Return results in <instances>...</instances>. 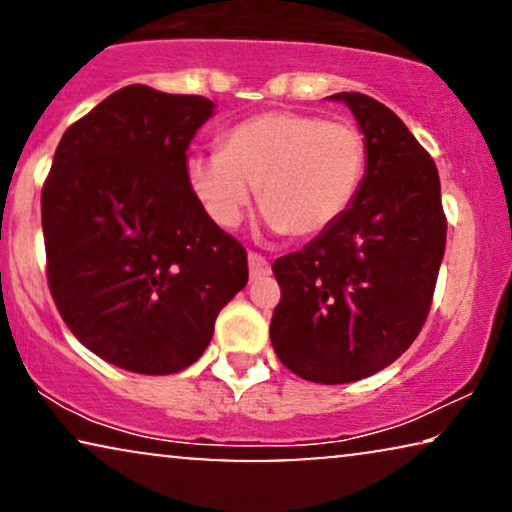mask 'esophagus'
<instances>
[{
  "instance_id": "obj_1",
  "label": "esophagus",
  "mask_w": 512,
  "mask_h": 512,
  "mask_svg": "<svg viewBox=\"0 0 512 512\" xmlns=\"http://www.w3.org/2000/svg\"><path fill=\"white\" fill-rule=\"evenodd\" d=\"M249 275L251 279H261L265 275H270V263L265 261L261 254H254V251L249 254Z\"/></svg>"
}]
</instances>
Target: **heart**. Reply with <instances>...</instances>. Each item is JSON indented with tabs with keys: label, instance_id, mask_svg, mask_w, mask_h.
Returning <instances> with one entry per match:
<instances>
[{
	"label": "heart",
	"instance_id": "heart-1",
	"mask_svg": "<svg viewBox=\"0 0 512 512\" xmlns=\"http://www.w3.org/2000/svg\"><path fill=\"white\" fill-rule=\"evenodd\" d=\"M366 174V139L352 123L265 111L233 125L221 153H198L188 179L219 226L242 221L258 188L268 226L314 237L352 207Z\"/></svg>",
	"mask_w": 512,
	"mask_h": 512
}]
</instances>
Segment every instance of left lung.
I'll list each match as a JSON object with an SVG mask.
<instances>
[{"label":"left lung","mask_w":512,"mask_h":512,"mask_svg":"<svg viewBox=\"0 0 512 512\" xmlns=\"http://www.w3.org/2000/svg\"><path fill=\"white\" fill-rule=\"evenodd\" d=\"M331 100L359 123L366 174L331 228L272 263L282 300L270 340L291 373L345 384L387 368L422 331L447 221L436 163L401 118L361 93Z\"/></svg>","instance_id":"left-lung-1"}]
</instances>
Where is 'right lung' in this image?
Returning a JSON list of instances; mask_svg holds the SVG:
<instances>
[{
  "label": "right lung",
  "instance_id": "right-lung-1",
  "mask_svg": "<svg viewBox=\"0 0 512 512\" xmlns=\"http://www.w3.org/2000/svg\"><path fill=\"white\" fill-rule=\"evenodd\" d=\"M200 95L125 86L69 125L41 191L51 296L100 359L142 375L195 363L247 286V251L191 188Z\"/></svg>",
  "mask_w": 512,
  "mask_h": 512
}]
</instances>
